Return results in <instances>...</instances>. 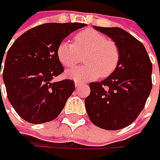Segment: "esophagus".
Segmentation results:
<instances>
[{
	"label": "esophagus",
	"mask_w": 160,
	"mask_h": 160,
	"mask_svg": "<svg viewBox=\"0 0 160 160\" xmlns=\"http://www.w3.org/2000/svg\"><path fill=\"white\" fill-rule=\"evenodd\" d=\"M83 83H78V82H76L75 83V86H76V88H80L81 86H83Z\"/></svg>",
	"instance_id": "esophagus-1"
}]
</instances>
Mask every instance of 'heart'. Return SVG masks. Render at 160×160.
Returning <instances> with one entry per match:
<instances>
[{"instance_id":"b5f03b06","label":"heart","mask_w":160,"mask_h":160,"mask_svg":"<svg viewBox=\"0 0 160 160\" xmlns=\"http://www.w3.org/2000/svg\"><path fill=\"white\" fill-rule=\"evenodd\" d=\"M83 55L85 65L68 70L66 77L77 82L92 81L100 77L105 78L116 70L120 58L117 43L92 28L76 34L74 44L63 41L57 48V57L66 68L75 67Z\"/></svg>"}]
</instances>
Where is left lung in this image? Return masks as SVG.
<instances>
[{
	"mask_svg": "<svg viewBox=\"0 0 160 160\" xmlns=\"http://www.w3.org/2000/svg\"><path fill=\"white\" fill-rule=\"evenodd\" d=\"M93 28L117 43L120 58L109 77L89 83L85 108L95 126L119 130L131 125L144 108L152 87V64L143 44L124 29Z\"/></svg>",
	"mask_w": 160,
	"mask_h": 160,
	"instance_id": "left-lung-1",
	"label": "left lung"
}]
</instances>
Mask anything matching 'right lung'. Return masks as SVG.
I'll use <instances>...</instances> for the list:
<instances>
[{"mask_svg": "<svg viewBox=\"0 0 160 160\" xmlns=\"http://www.w3.org/2000/svg\"><path fill=\"white\" fill-rule=\"evenodd\" d=\"M82 23H47L21 34L9 49L3 81L10 104L19 117L32 124L55 119L75 91L72 80L52 83L63 73L57 57L58 44L85 27ZM3 58H0L1 66ZM1 87V86H0Z\"/></svg>", "mask_w": 160, "mask_h": 160, "instance_id": "add662e5", "label": "right lung"}]
</instances>
